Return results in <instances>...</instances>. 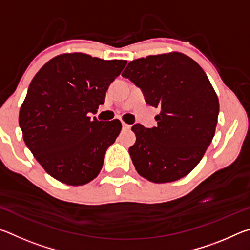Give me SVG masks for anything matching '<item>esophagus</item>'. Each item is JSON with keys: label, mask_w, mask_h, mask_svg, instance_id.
Wrapping results in <instances>:
<instances>
[{"label": "esophagus", "mask_w": 250, "mask_h": 250, "mask_svg": "<svg viewBox=\"0 0 250 250\" xmlns=\"http://www.w3.org/2000/svg\"><path fill=\"white\" fill-rule=\"evenodd\" d=\"M130 128H131V125L125 124V122H122V129H124V130H129Z\"/></svg>", "instance_id": "1"}]
</instances>
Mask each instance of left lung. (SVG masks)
<instances>
[{
    "instance_id": "left-lung-1",
    "label": "left lung",
    "mask_w": 250,
    "mask_h": 250,
    "mask_svg": "<svg viewBox=\"0 0 250 250\" xmlns=\"http://www.w3.org/2000/svg\"><path fill=\"white\" fill-rule=\"evenodd\" d=\"M146 103L159 108L158 125H134L129 147L135 170L153 183L180 180L195 167L213 140L219 103L201 66L181 53L130 62L122 73Z\"/></svg>"
}]
</instances>
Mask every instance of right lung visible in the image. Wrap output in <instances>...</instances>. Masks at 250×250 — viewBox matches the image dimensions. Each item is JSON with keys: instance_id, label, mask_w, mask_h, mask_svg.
Wrapping results in <instances>:
<instances>
[{"instance_id": "add662e5", "label": "right lung", "mask_w": 250, "mask_h": 250, "mask_svg": "<svg viewBox=\"0 0 250 250\" xmlns=\"http://www.w3.org/2000/svg\"><path fill=\"white\" fill-rule=\"evenodd\" d=\"M125 61L82 53L54 57L29 84L20 110L25 145L54 179L83 185L103 167L108 147L121 131L119 120H90Z\"/></svg>"}]
</instances>
